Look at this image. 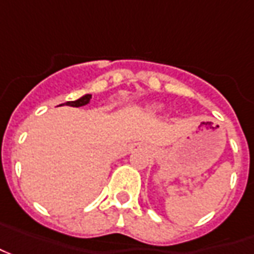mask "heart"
Here are the masks:
<instances>
[{"instance_id":"heart-1","label":"heart","mask_w":254,"mask_h":254,"mask_svg":"<svg viewBox=\"0 0 254 254\" xmlns=\"http://www.w3.org/2000/svg\"><path fill=\"white\" fill-rule=\"evenodd\" d=\"M162 109V105L161 103H155V102H152V103H147L145 105V110H149V112H158V110H161Z\"/></svg>"}]
</instances>
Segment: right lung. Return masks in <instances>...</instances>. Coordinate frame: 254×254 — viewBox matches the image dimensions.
<instances>
[{"mask_svg": "<svg viewBox=\"0 0 254 254\" xmlns=\"http://www.w3.org/2000/svg\"><path fill=\"white\" fill-rule=\"evenodd\" d=\"M92 99V95L91 93H85L83 96H81L79 99L76 100H71V102H65V103H61V105H67V106H72V107H81L85 106V105H88ZM60 105V106H61Z\"/></svg>", "mask_w": 254, "mask_h": 254, "instance_id": "add662e5", "label": "right lung"}]
</instances>
